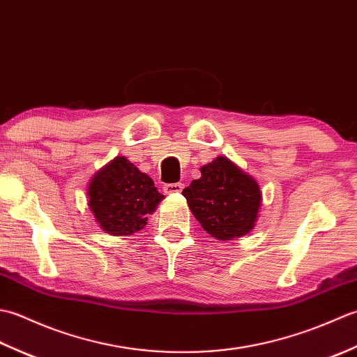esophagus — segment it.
I'll return each mask as SVG.
<instances>
[{"label":"esophagus","mask_w":357,"mask_h":357,"mask_svg":"<svg viewBox=\"0 0 357 357\" xmlns=\"http://www.w3.org/2000/svg\"><path fill=\"white\" fill-rule=\"evenodd\" d=\"M164 190H165V193H169V195H174V193H181L184 190V184H181V183H173V184H167L165 187H164Z\"/></svg>","instance_id":"obj_1"}]
</instances>
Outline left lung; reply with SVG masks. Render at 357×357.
<instances>
[{
	"label": "left lung",
	"mask_w": 357,
	"mask_h": 357,
	"mask_svg": "<svg viewBox=\"0 0 357 357\" xmlns=\"http://www.w3.org/2000/svg\"><path fill=\"white\" fill-rule=\"evenodd\" d=\"M183 195L196 221L219 241L245 236L259 218V184L227 156L202 165L201 178L193 179Z\"/></svg>",
	"instance_id": "8db88e82"
}]
</instances>
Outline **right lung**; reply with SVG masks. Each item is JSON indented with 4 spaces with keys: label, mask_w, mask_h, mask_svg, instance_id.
I'll list each match as a JSON object with an SVG mask.
<instances>
[{
    "label": "right lung",
    "mask_w": 357,
    "mask_h": 357,
    "mask_svg": "<svg viewBox=\"0 0 357 357\" xmlns=\"http://www.w3.org/2000/svg\"><path fill=\"white\" fill-rule=\"evenodd\" d=\"M89 207L101 230L112 236H128L142 230L164 195L149 174L127 158L115 159L98 170L87 187Z\"/></svg>",
    "instance_id": "1"
}]
</instances>
